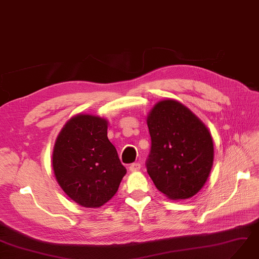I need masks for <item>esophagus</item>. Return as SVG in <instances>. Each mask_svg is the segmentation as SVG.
I'll list each match as a JSON object with an SVG mask.
<instances>
[{"mask_svg": "<svg viewBox=\"0 0 259 259\" xmlns=\"http://www.w3.org/2000/svg\"><path fill=\"white\" fill-rule=\"evenodd\" d=\"M141 170V164H139L138 162H135V163H132L130 165V171L131 172H136V171H139Z\"/></svg>", "mask_w": 259, "mask_h": 259, "instance_id": "esophagus-1", "label": "esophagus"}]
</instances>
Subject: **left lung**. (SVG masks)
I'll list each match as a JSON object with an SVG mask.
<instances>
[{
	"mask_svg": "<svg viewBox=\"0 0 259 259\" xmlns=\"http://www.w3.org/2000/svg\"><path fill=\"white\" fill-rule=\"evenodd\" d=\"M146 121L151 137L147 172L152 182L170 199L193 197L213 164V141L207 126L174 99L157 102Z\"/></svg>",
	"mask_w": 259,
	"mask_h": 259,
	"instance_id": "left-lung-1",
	"label": "left lung"
}]
</instances>
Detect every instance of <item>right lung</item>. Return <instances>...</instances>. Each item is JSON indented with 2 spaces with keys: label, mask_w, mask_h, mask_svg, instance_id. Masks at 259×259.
Returning a JSON list of instances; mask_svg holds the SVG:
<instances>
[{
  "label": "right lung",
  "mask_w": 259,
  "mask_h": 259,
  "mask_svg": "<svg viewBox=\"0 0 259 259\" xmlns=\"http://www.w3.org/2000/svg\"><path fill=\"white\" fill-rule=\"evenodd\" d=\"M52 167L64 193L86 208H99L108 202L126 174L108 138V121L82 113L69 118L59 133Z\"/></svg>",
  "instance_id": "1"
}]
</instances>
